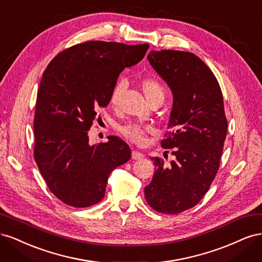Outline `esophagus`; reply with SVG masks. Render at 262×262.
Instances as JSON below:
<instances>
[{"instance_id": "34e87169", "label": "esophagus", "mask_w": 262, "mask_h": 262, "mask_svg": "<svg viewBox=\"0 0 262 262\" xmlns=\"http://www.w3.org/2000/svg\"><path fill=\"white\" fill-rule=\"evenodd\" d=\"M143 157L144 155L139 152V150H133L132 152V160H143Z\"/></svg>"}]
</instances>
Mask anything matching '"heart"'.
Returning <instances> with one entry per match:
<instances>
[{
    "mask_svg": "<svg viewBox=\"0 0 262 262\" xmlns=\"http://www.w3.org/2000/svg\"><path fill=\"white\" fill-rule=\"evenodd\" d=\"M141 86L148 101L158 97L165 98V90L163 85L158 81L152 80V78H146V80L142 81ZM123 89H124V83L122 81H119L116 83L112 93H110V97H109L110 105L113 106L118 105L119 99H120V96L123 92ZM152 131L153 129L150 128V126L137 124V123H129V124L122 125L120 128V132L122 133V136L124 138L138 144L145 143L146 134Z\"/></svg>",
    "mask_w": 262,
    "mask_h": 262,
    "instance_id": "obj_1",
    "label": "heart"
}]
</instances>
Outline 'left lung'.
<instances>
[{"label":"left lung","instance_id":"8db88e82","mask_svg":"<svg viewBox=\"0 0 262 262\" xmlns=\"http://www.w3.org/2000/svg\"><path fill=\"white\" fill-rule=\"evenodd\" d=\"M147 60L172 92L169 131L161 144L171 148L175 160L167 167L162 158H150L156 171L144 194L155 211L178 214L200 202L220 168L227 133L223 95L212 71L193 53L150 51Z\"/></svg>","mask_w":262,"mask_h":262}]
</instances>
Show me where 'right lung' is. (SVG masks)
<instances>
[{
    "label": "right lung",
    "instance_id": "1",
    "mask_svg": "<svg viewBox=\"0 0 262 262\" xmlns=\"http://www.w3.org/2000/svg\"><path fill=\"white\" fill-rule=\"evenodd\" d=\"M148 45L86 41L60 52L45 70L37 94L34 156L47 186L63 203L87 208L102 200L108 177L131 158L118 137L90 145L89 130L125 68Z\"/></svg>",
    "mask_w": 262,
    "mask_h": 262
}]
</instances>
